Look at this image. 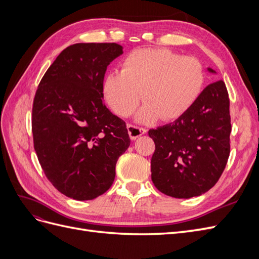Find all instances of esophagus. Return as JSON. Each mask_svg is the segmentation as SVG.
I'll return each instance as SVG.
<instances>
[{"mask_svg":"<svg viewBox=\"0 0 259 259\" xmlns=\"http://www.w3.org/2000/svg\"><path fill=\"white\" fill-rule=\"evenodd\" d=\"M127 132H128V135L131 137L132 140H135L136 138H138L139 136H142L147 133V130L142 128V127H137L134 126V125H131L127 124Z\"/></svg>","mask_w":259,"mask_h":259,"instance_id":"1","label":"esophagus"}]
</instances>
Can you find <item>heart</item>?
Listing matches in <instances>:
<instances>
[{"label":"heart","mask_w":259,"mask_h":259,"mask_svg":"<svg viewBox=\"0 0 259 259\" xmlns=\"http://www.w3.org/2000/svg\"><path fill=\"white\" fill-rule=\"evenodd\" d=\"M204 71L193 57H182L166 49H139L121 62V72H109L103 82L107 105L120 116L136 110L143 96L146 104L136 121L149 124L159 119L174 121L197 103Z\"/></svg>","instance_id":"1"}]
</instances>
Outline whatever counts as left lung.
Here are the masks:
<instances>
[{"mask_svg":"<svg viewBox=\"0 0 259 259\" xmlns=\"http://www.w3.org/2000/svg\"><path fill=\"white\" fill-rule=\"evenodd\" d=\"M207 71L216 74L211 68ZM230 133L228 92L217 81L203 90L184 116L149 131L155 144L151 179L156 189L177 199L208 191L228 161Z\"/></svg>","mask_w":259,"mask_h":259,"instance_id":"left-lung-1","label":"left lung"}]
</instances>
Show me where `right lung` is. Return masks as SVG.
<instances>
[{
    "instance_id": "right-lung-1",
    "label": "right lung",
    "mask_w": 259,
    "mask_h": 259,
    "mask_svg": "<svg viewBox=\"0 0 259 259\" xmlns=\"http://www.w3.org/2000/svg\"><path fill=\"white\" fill-rule=\"evenodd\" d=\"M123 54L115 43H77L62 51L38 84L32 109L34 149L46 177L67 197L86 201L113 184L130 147L125 122L104 104L107 67Z\"/></svg>"
}]
</instances>
